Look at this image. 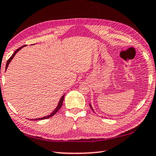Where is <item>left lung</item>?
Masks as SVG:
<instances>
[{
  "label": "left lung",
  "instance_id": "obj_1",
  "mask_svg": "<svg viewBox=\"0 0 156 156\" xmlns=\"http://www.w3.org/2000/svg\"><path fill=\"white\" fill-rule=\"evenodd\" d=\"M89 106H90V107H91V109H92V111H93V112H94V109H93V108H92V107H91V104H89Z\"/></svg>",
  "mask_w": 156,
  "mask_h": 156
}]
</instances>
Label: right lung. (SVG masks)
<instances>
[{
	"label": "right lung",
	"mask_w": 156,
	"mask_h": 156,
	"mask_svg": "<svg viewBox=\"0 0 156 156\" xmlns=\"http://www.w3.org/2000/svg\"><path fill=\"white\" fill-rule=\"evenodd\" d=\"M25 45H24V46H22V47H20V48H18V49H16L15 51V52L14 53V54H12V56L9 58V59L7 60V64H6V69H7V68L8 67V65H9V62L12 61V60L13 59V58L14 57V56L16 55V53L19 51V50H20L21 49L23 48V47H24ZM64 98H65V95H63V96L61 97V98L60 99V101H59V102H58V105H57V107H56V109H55L54 111H53V112H51V113L50 115H47V116H44V117H43V118H36V119H32V120H43V119H47V118H49L50 117H52L53 115H54L55 114H56V113L58 112V111L60 108H61V107H62V102H63V100H64Z\"/></svg>",
	"instance_id": "1"
}]
</instances>
